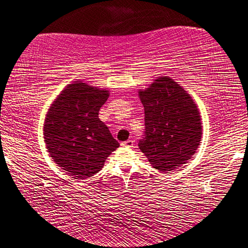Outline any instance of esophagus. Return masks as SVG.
I'll return each mask as SVG.
<instances>
[{
  "mask_svg": "<svg viewBox=\"0 0 248 248\" xmlns=\"http://www.w3.org/2000/svg\"><path fill=\"white\" fill-rule=\"evenodd\" d=\"M133 144H134V141L132 140H127V141L121 142V146H127V148H132Z\"/></svg>",
  "mask_w": 248,
  "mask_h": 248,
  "instance_id": "34e87169",
  "label": "esophagus"
}]
</instances>
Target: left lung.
<instances>
[{
	"instance_id": "1",
	"label": "left lung",
	"mask_w": 248,
	"mask_h": 248,
	"mask_svg": "<svg viewBox=\"0 0 248 248\" xmlns=\"http://www.w3.org/2000/svg\"><path fill=\"white\" fill-rule=\"evenodd\" d=\"M144 107V137L139 149L154 169L171 171L186 164L202 134L194 99L174 79L162 77L139 92Z\"/></svg>"
}]
</instances>
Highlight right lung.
<instances>
[{"mask_svg":"<svg viewBox=\"0 0 248 248\" xmlns=\"http://www.w3.org/2000/svg\"><path fill=\"white\" fill-rule=\"evenodd\" d=\"M108 97V91L77 81L61 92L46 115V148L53 162L73 178L85 179L98 173L119 146L98 118Z\"/></svg>","mask_w":248,"mask_h":248,"instance_id":"obj_1","label":"right lung"}]
</instances>
